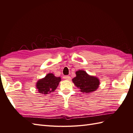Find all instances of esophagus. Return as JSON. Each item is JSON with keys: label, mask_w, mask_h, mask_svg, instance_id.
<instances>
[{"label": "esophagus", "mask_w": 133, "mask_h": 133, "mask_svg": "<svg viewBox=\"0 0 133 133\" xmlns=\"http://www.w3.org/2000/svg\"><path fill=\"white\" fill-rule=\"evenodd\" d=\"M64 78L65 79L67 80H71V77L70 76H66L64 77Z\"/></svg>", "instance_id": "obj_1"}]
</instances>
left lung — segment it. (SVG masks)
Wrapping results in <instances>:
<instances>
[{
	"mask_svg": "<svg viewBox=\"0 0 133 133\" xmlns=\"http://www.w3.org/2000/svg\"><path fill=\"white\" fill-rule=\"evenodd\" d=\"M76 76L72 79V81L82 92L91 93L96 90L99 87V79L96 77L89 75L85 71L79 70L76 72Z\"/></svg>",
	"mask_w": 133,
	"mask_h": 133,
	"instance_id": "left-lung-1",
	"label": "left lung"
}]
</instances>
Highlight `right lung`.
Masks as SVG:
<instances>
[{
	"label": "right lung",
	"mask_w": 133,
	"mask_h": 133,
	"mask_svg": "<svg viewBox=\"0 0 133 133\" xmlns=\"http://www.w3.org/2000/svg\"><path fill=\"white\" fill-rule=\"evenodd\" d=\"M61 81V77H56L53 74H48L36 83V88L39 93L47 94L56 90Z\"/></svg>",
	"instance_id": "1"
}]
</instances>
